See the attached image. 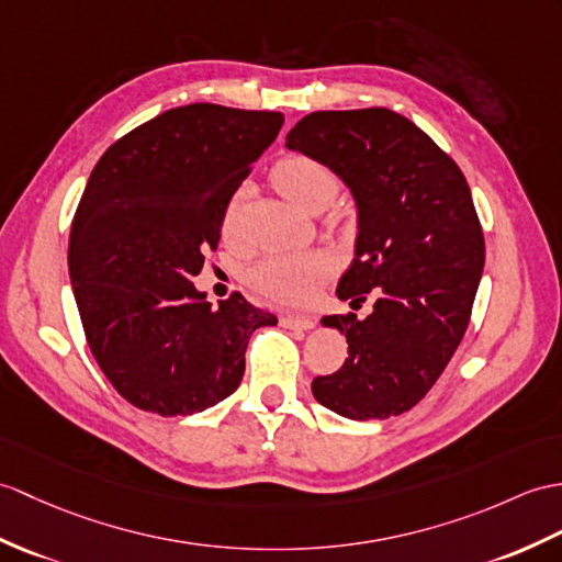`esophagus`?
<instances>
[{
	"instance_id": "1",
	"label": "esophagus",
	"mask_w": 562,
	"mask_h": 562,
	"mask_svg": "<svg viewBox=\"0 0 562 562\" xmlns=\"http://www.w3.org/2000/svg\"><path fill=\"white\" fill-rule=\"evenodd\" d=\"M280 323H282V328H290V330H313V328H316V321L306 318V316H282Z\"/></svg>"
}]
</instances>
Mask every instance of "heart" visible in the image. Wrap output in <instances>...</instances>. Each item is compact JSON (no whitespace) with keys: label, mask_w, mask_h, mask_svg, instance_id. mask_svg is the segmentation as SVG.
Wrapping results in <instances>:
<instances>
[{"label":"heart","mask_w":562,"mask_h":562,"mask_svg":"<svg viewBox=\"0 0 562 562\" xmlns=\"http://www.w3.org/2000/svg\"><path fill=\"white\" fill-rule=\"evenodd\" d=\"M272 181L286 201H292L299 211L316 215L328 207L337 193V177L328 165L306 155H292L272 169ZM241 193H234L222 213V232L229 234L237 222ZM333 272V260L321 251L308 254H284L260 258L251 266L249 284L258 294L286 306H304L316 296L321 282Z\"/></svg>","instance_id":"obj_1"}]
</instances>
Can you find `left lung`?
<instances>
[{"label": "left lung", "mask_w": 562, "mask_h": 562, "mask_svg": "<svg viewBox=\"0 0 562 562\" xmlns=\"http://www.w3.org/2000/svg\"><path fill=\"white\" fill-rule=\"evenodd\" d=\"M284 146L328 165L349 189L357 241L337 296H373L363 321H321L347 337L349 357L313 378V397L355 422L409 412L462 342L484 272L467 179L419 126L385 108L311 112Z\"/></svg>", "instance_id": "1"}]
</instances>
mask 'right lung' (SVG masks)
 I'll return each instance as SVG.
<instances>
[{
    "mask_svg": "<svg viewBox=\"0 0 562 562\" xmlns=\"http://www.w3.org/2000/svg\"><path fill=\"white\" fill-rule=\"evenodd\" d=\"M282 122V112L184 104L128 132L90 172L71 222V290L98 367L134 407H213L239 387L254 330L278 323L241 294L213 308L191 278Z\"/></svg>",
    "mask_w": 562,
    "mask_h": 562,
    "instance_id": "1",
    "label": "right lung"
}]
</instances>
